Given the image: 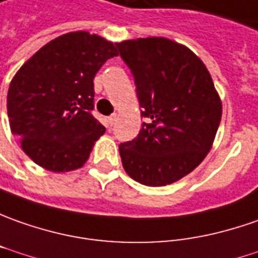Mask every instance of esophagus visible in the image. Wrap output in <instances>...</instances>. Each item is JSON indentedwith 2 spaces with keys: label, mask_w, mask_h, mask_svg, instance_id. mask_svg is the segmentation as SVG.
Segmentation results:
<instances>
[{
  "label": "esophagus",
  "mask_w": 258,
  "mask_h": 258,
  "mask_svg": "<svg viewBox=\"0 0 258 258\" xmlns=\"http://www.w3.org/2000/svg\"><path fill=\"white\" fill-rule=\"evenodd\" d=\"M116 113H113V115H110V116H109V126H113L115 125V122H116Z\"/></svg>",
  "instance_id": "34e87169"
}]
</instances>
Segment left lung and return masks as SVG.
<instances>
[{
	"label": "left lung",
	"instance_id": "obj_1",
	"mask_svg": "<svg viewBox=\"0 0 258 258\" xmlns=\"http://www.w3.org/2000/svg\"><path fill=\"white\" fill-rule=\"evenodd\" d=\"M135 78L139 135L119 145L126 173L146 186H166L195 170L212 149L222 101L199 56L167 38L116 44Z\"/></svg>",
	"mask_w": 258,
	"mask_h": 258
}]
</instances>
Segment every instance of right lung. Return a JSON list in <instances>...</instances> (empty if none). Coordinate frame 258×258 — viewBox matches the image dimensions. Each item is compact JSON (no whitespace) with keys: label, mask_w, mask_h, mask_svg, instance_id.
Wrapping results in <instances>:
<instances>
[{"label":"right lung","mask_w":258,"mask_h":258,"mask_svg":"<svg viewBox=\"0 0 258 258\" xmlns=\"http://www.w3.org/2000/svg\"><path fill=\"white\" fill-rule=\"evenodd\" d=\"M112 42L69 32L34 53L12 78L7 110L11 132L36 165L69 172L85 165L105 133L93 110V78L116 56Z\"/></svg>","instance_id":"1"}]
</instances>
